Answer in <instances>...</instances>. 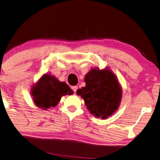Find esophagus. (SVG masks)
<instances>
[{"mask_svg": "<svg viewBox=\"0 0 160 160\" xmlns=\"http://www.w3.org/2000/svg\"><path fill=\"white\" fill-rule=\"evenodd\" d=\"M72 90L73 91V92L74 93H76L77 92V88H78V87H77V86H74V87H72Z\"/></svg>", "mask_w": 160, "mask_h": 160, "instance_id": "34e87169", "label": "esophagus"}]
</instances>
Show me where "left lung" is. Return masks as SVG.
I'll list each match as a JSON object with an SVG mask.
<instances>
[{"mask_svg":"<svg viewBox=\"0 0 160 160\" xmlns=\"http://www.w3.org/2000/svg\"><path fill=\"white\" fill-rule=\"evenodd\" d=\"M84 87L77 94L84 100L92 114L105 119L117 111L121 103L122 88L109 68H92L85 76Z\"/></svg>","mask_w":160,"mask_h":160,"instance_id":"left-lung-1","label":"left lung"}]
</instances>
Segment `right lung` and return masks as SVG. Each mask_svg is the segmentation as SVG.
Segmentation results:
<instances>
[{"label":"right lung","mask_w":160,"mask_h":160,"mask_svg":"<svg viewBox=\"0 0 160 160\" xmlns=\"http://www.w3.org/2000/svg\"><path fill=\"white\" fill-rule=\"evenodd\" d=\"M73 91L64 82L58 81L54 76L45 73L32 86L31 94L38 108L46 110L54 107L61 97L73 94Z\"/></svg>","instance_id":"obj_1"}]
</instances>
